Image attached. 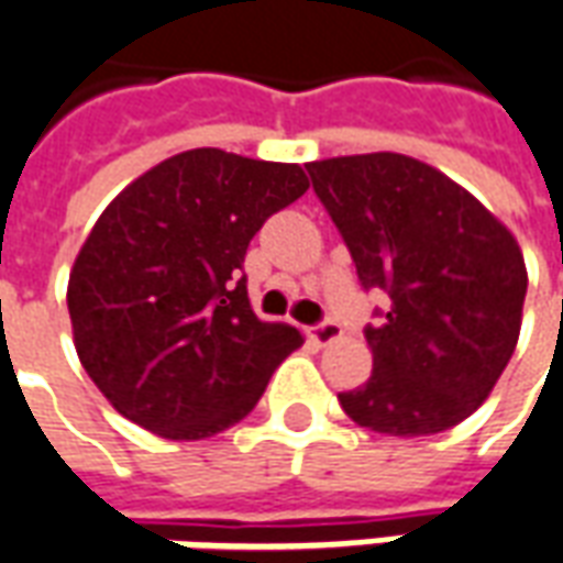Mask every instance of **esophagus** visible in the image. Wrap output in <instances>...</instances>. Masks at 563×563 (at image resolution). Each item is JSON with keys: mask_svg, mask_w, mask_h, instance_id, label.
Here are the masks:
<instances>
[{"mask_svg": "<svg viewBox=\"0 0 563 563\" xmlns=\"http://www.w3.org/2000/svg\"><path fill=\"white\" fill-rule=\"evenodd\" d=\"M307 334H310V341H313V343L325 346V343L338 341L343 331H341V325L334 322V319H322V322H319V325H313V329L307 331Z\"/></svg>", "mask_w": 563, "mask_h": 563, "instance_id": "esophagus-1", "label": "esophagus"}]
</instances>
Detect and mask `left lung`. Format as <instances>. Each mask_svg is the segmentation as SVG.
Instances as JSON below:
<instances>
[{
    "label": "left lung",
    "instance_id": "left-lung-1",
    "mask_svg": "<svg viewBox=\"0 0 563 563\" xmlns=\"http://www.w3.org/2000/svg\"><path fill=\"white\" fill-rule=\"evenodd\" d=\"M307 172L362 289L389 295L365 329L374 374L338 395L343 413L389 437L464 422L519 341L528 271L516 238L467 189L401 153L338 156Z\"/></svg>",
    "mask_w": 563,
    "mask_h": 563
}]
</instances>
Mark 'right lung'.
Returning <instances> with one entry per match:
<instances>
[{"label":"right lung","instance_id":"right-lung-1","mask_svg":"<svg viewBox=\"0 0 563 563\" xmlns=\"http://www.w3.org/2000/svg\"><path fill=\"white\" fill-rule=\"evenodd\" d=\"M307 186L301 165L198 147L104 208L68 277V317L117 413L165 440H205L256 407L305 338L253 313L246 246Z\"/></svg>","mask_w":563,"mask_h":563}]
</instances>
